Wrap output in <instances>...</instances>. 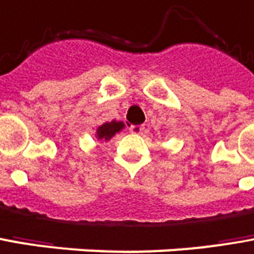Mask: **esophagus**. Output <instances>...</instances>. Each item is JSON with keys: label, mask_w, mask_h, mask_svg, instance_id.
<instances>
[{"label": "esophagus", "mask_w": 254, "mask_h": 254, "mask_svg": "<svg viewBox=\"0 0 254 254\" xmlns=\"http://www.w3.org/2000/svg\"><path fill=\"white\" fill-rule=\"evenodd\" d=\"M129 130L134 134H140V133H143L144 130V127L143 125H132V127H129Z\"/></svg>", "instance_id": "esophagus-1"}]
</instances>
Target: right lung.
<instances>
[{
    "label": "right lung",
    "instance_id": "obj_1",
    "mask_svg": "<svg viewBox=\"0 0 254 254\" xmlns=\"http://www.w3.org/2000/svg\"><path fill=\"white\" fill-rule=\"evenodd\" d=\"M125 127V124L122 121H111V122H106L103 124L100 127H97L96 130V137L99 140H106L109 141L115 133L121 132L122 129Z\"/></svg>",
    "mask_w": 254,
    "mask_h": 254
}]
</instances>
